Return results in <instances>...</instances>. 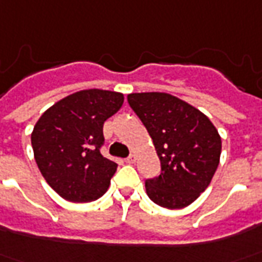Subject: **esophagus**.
<instances>
[{
    "instance_id": "obj_1",
    "label": "esophagus",
    "mask_w": 262,
    "mask_h": 262,
    "mask_svg": "<svg viewBox=\"0 0 262 262\" xmlns=\"http://www.w3.org/2000/svg\"><path fill=\"white\" fill-rule=\"evenodd\" d=\"M136 162V155L135 153H130L129 156L126 157V163H129V164H132V163Z\"/></svg>"
}]
</instances>
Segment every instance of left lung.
<instances>
[{
    "instance_id": "8db88e82",
    "label": "left lung",
    "mask_w": 262,
    "mask_h": 262,
    "mask_svg": "<svg viewBox=\"0 0 262 262\" xmlns=\"http://www.w3.org/2000/svg\"><path fill=\"white\" fill-rule=\"evenodd\" d=\"M127 102L160 159V174L144 183L149 199L164 208L187 207L207 188L217 170L219 132L206 115L169 93H130Z\"/></svg>"
}]
</instances>
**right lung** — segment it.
<instances>
[{"label": "right lung", "mask_w": 262, "mask_h": 262, "mask_svg": "<svg viewBox=\"0 0 262 262\" xmlns=\"http://www.w3.org/2000/svg\"><path fill=\"white\" fill-rule=\"evenodd\" d=\"M123 105L119 92L88 89L51 106L31 135L43 179L62 199L88 203L109 187L118 164L102 156L103 123Z\"/></svg>", "instance_id": "1"}]
</instances>
